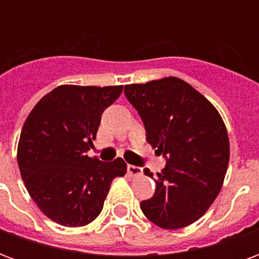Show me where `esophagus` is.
I'll list each match as a JSON object with an SVG mask.
<instances>
[{
  "label": "esophagus",
  "instance_id": "obj_1",
  "mask_svg": "<svg viewBox=\"0 0 259 259\" xmlns=\"http://www.w3.org/2000/svg\"><path fill=\"white\" fill-rule=\"evenodd\" d=\"M127 172H129L132 176H139V175H141V168L135 166V165H127Z\"/></svg>",
  "mask_w": 259,
  "mask_h": 259
}]
</instances>
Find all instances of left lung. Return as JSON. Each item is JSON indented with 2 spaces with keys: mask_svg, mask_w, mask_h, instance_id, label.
I'll list each match as a JSON object with an SVG mask.
<instances>
[{
  "mask_svg": "<svg viewBox=\"0 0 259 259\" xmlns=\"http://www.w3.org/2000/svg\"><path fill=\"white\" fill-rule=\"evenodd\" d=\"M124 94L140 113L148 144L166 158L155 194L141 201V211L159 228H186L208 211L223 186L230 147L222 116L174 76L124 85ZM144 174L154 179L148 169Z\"/></svg>",
  "mask_w": 259,
  "mask_h": 259,
  "instance_id": "obj_1",
  "label": "left lung"
}]
</instances>
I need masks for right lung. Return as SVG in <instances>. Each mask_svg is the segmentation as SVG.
I'll list each match as a JSON object with an SVG mask.
<instances>
[{"label":"right lung","mask_w":259,"mask_h":259,"mask_svg":"<svg viewBox=\"0 0 259 259\" xmlns=\"http://www.w3.org/2000/svg\"><path fill=\"white\" fill-rule=\"evenodd\" d=\"M123 85L62 84L31 109L20 132L18 165L31 200L58 225L80 228L102 211L111 183L124 176L122 158L101 162L85 155L101 115Z\"/></svg>","instance_id":"obj_1"}]
</instances>
